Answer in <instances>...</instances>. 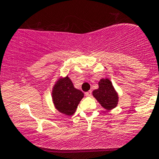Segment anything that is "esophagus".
Wrapping results in <instances>:
<instances>
[{"mask_svg":"<svg viewBox=\"0 0 159 159\" xmlns=\"http://www.w3.org/2000/svg\"><path fill=\"white\" fill-rule=\"evenodd\" d=\"M91 94H92V91H91V90H89V91H88V92L85 93V95H86V97H90Z\"/></svg>","mask_w":159,"mask_h":159,"instance_id":"1","label":"esophagus"}]
</instances>
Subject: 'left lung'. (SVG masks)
Returning a JSON list of instances; mask_svg holds the SVG:
<instances>
[{
	"label": "left lung",
	"instance_id": "8db88e82",
	"mask_svg": "<svg viewBox=\"0 0 159 159\" xmlns=\"http://www.w3.org/2000/svg\"><path fill=\"white\" fill-rule=\"evenodd\" d=\"M93 95L105 109H113L117 105V93L108 79L100 80L99 82V88L93 90Z\"/></svg>",
	"mask_w": 159,
	"mask_h": 159
}]
</instances>
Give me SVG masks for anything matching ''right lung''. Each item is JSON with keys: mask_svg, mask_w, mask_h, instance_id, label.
<instances>
[{"mask_svg": "<svg viewBox=\"0 0 159 159\" xmlns=\"http://www.w3.org/2000/svg\"><path fill=\"white\" fill-rule=\"evenodd\" d=\"M83 93L73 86L68 76L58 80L53 87L52 100L55 107L59 112L66 115H73L77 108Z\"/></svg>", "mask_w": 159, "mask_h": 159, "instance_id": "right-lung-1", "label": "right lung"}]
</instances>
